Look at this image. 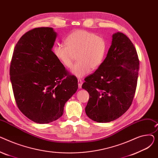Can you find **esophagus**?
Segmentation results:
<instances>
[{"label": "esophagus", "mask_w": 158, "mask_h": 158, "mask_svg": "<svg viewBox=\"0 0 158 158\" xmlns=\"http://www.w3.org/2000/svg\"><path fill=\"white\" fill-rule=\"evenodd\" d=\"M77 81H78V86H79V88H81L82 85V80L80 79H79L77 80Z\"/></svg>", "instance_id": "1"}]
</instances>
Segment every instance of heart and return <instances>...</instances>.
<instances>
[{
  "label": "heart",
  "instance_id": "b5f03b06",
  "mask_svg": "<svg viewBox=\"0 0 158 158\" xmlns=\"http://www.w3.org/2000/svg\"><path fill=\"white\" fill-rule=\"evenodd\" d=\"M65 45L56 44L53 47L56 57L67 69L72 66L75 55L77 62L72 73L77 77L88 74L91 70L97 69L104 61L107 44L106 40L94 32L86 30L73 31L64 39Z\"/></svg>",
  "mask_w": 158,
  "mask_h": 158
}]
</instances>
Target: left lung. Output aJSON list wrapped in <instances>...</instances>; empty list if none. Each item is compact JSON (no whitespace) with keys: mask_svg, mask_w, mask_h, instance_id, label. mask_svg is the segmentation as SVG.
<instances>
[{"mask_svg":"<svg viewBox=\"0 0 158 158\" xmlns=\"http://www.w3.org/2000/svg\"><path fill=\"white\" fill-rule=\"evenodd\" d=\"M138 71L139 59L134 44L123 33H114L104 62L85 79L82 86L89 95L85 107L88 117L106 123L125 113L135 94Z\"/></svg>","mask_w":158,"mask_h":158,"instance_id":"8db88e82","label":"left lung"}]
</instances>
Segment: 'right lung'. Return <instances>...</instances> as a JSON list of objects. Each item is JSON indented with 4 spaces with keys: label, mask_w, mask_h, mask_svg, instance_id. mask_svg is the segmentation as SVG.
<instances>
[{
    "label": "right lung",
    "mask_w": 158,
    "mask_h": 158,
    "mask_svg": "<svg viewBox=\"0 0 158 158\" xmlns=\"http://www.w3.org/2000/svg\"><path fill=\"white\" fill-rule=\"evenodd\" d=\"M56 36L52 27L29 31L16 44L11 61L10 75L16 105L38 123L60 118L65 103L78 88L77 77L52 51Z\"/></svg>",
    "instance_id": "1"
}]
</instances>
